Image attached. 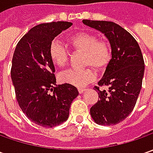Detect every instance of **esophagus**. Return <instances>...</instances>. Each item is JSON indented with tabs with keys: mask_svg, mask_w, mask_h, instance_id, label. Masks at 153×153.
<instances>
[{
	"mask_svg": "<svg viewBox=\"0 0 153 153\" xmlns=\"http://www.w3.org/2000/svg\"><path fill=\"white\" fill-rule=\"evenodd\" d=\"M85 90H86V88H78V92H79L80 94L83 93Z\"/></svg>",
	"mask_w": 153,
	"mask_h": 153,
	"instance_id": "esophagus-1",
	"label": "esophagus"
}]
</instances>
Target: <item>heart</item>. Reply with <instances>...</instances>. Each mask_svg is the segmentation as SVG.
<instances>
[{"label": "heart", "instance_id": "obj_1", "mask_svg": "<svg viewBox=\"0 0 153 153\" xmlns=\"http://www.w3.org/2000/svg\"><path fill=\"white\" fill-rule=\"evenodd\" d=\"M67 42L74 50L84 53L82 65L88 67L84 69L69 70L60 75L63 82L76 87H83L94 81L96 71L105 69L111 59V49L108 42L104 39H98L94 33L81 31L68 36ZM49 57L53 64L58 67H65L68 63L67 49L58 42L53 41L49 46Z\"/></svg>", "mask_w": 153, "mask_h": 153}]
</instances>
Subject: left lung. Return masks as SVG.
<instances>
[{
  "label": "left lung",
  "instance_id": "8db88e82",
  "mask_svg": "<svg viewBox=\"0 0 153 153\" xmlns=\"http://www.w3.org/2000/svg\"><path fill=\"white\" fill-rule=\"evenodd\" d=\"M82 23L102 32L109 40L111 59L94 87L99 98L90 115L100 125H114L132 112L142 86L145 63L138 42L126 30L110 21L83 19ZM108 85L109 90L99 87Z\"/></svg>",
  "mask_w": 153,
  "mask_h": 153
}]
</instances>
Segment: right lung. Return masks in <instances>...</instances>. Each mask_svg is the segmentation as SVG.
I'll return each instance as SVG.
<instances>
[{
	"label": "right lung",
	"instance_id": "right-lung-1",
	"mask_svg": "<svg viewBox=\"0 0 153 153\" xmlns=\"http://www.w3.org/2000/svg\"><path fill=\"white\" fill-rule=\"evenodd\" d=\"M72 25L51 22L30 29L16 46L11 77L21 110L36 124L53 128L68 119L70 107L78 91L75 86H56L55 68L49 46L59 34Z\"/></svg>",
	"mask_w": 153,
	"mask_h": 153
}]
</instances>
